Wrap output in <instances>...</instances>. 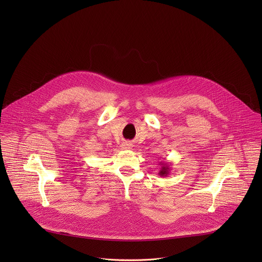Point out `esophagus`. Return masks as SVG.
<instances>
[{
	"instance_id": "34e87169",
	"label": "esophagus",
	"mask_w": 262,
	"mask_h": 262,
	"mask_svg": "<svg viewBox=\"0 0 262 262\" xmlns=\"http://www.w3.org/2000/svg\"><path fill=\"white\" fill-rule=\"evenodd\" d=\"M122 147H123V148H129V147H130V143L124 142V143L122 144Z\"/></svg>"
}]
</instances>
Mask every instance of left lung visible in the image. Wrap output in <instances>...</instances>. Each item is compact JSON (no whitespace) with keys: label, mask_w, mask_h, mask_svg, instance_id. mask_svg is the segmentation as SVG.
<instances>
[{"label":"left lung","mask_w":262,"mask_h":262,"mask_svg":"<svg viewBox=\"0 0 262 262\" xmlns=\"http://www.w3.org/2000/svg\"><path fill=\"white\" fill-rule=\"evenodd\" d=\"M161 165H162V168L159 172V175L161 176H168L169 173H170V166L167 162H161Z\"/></svg>","instance_id":"1"}]
</instances>
